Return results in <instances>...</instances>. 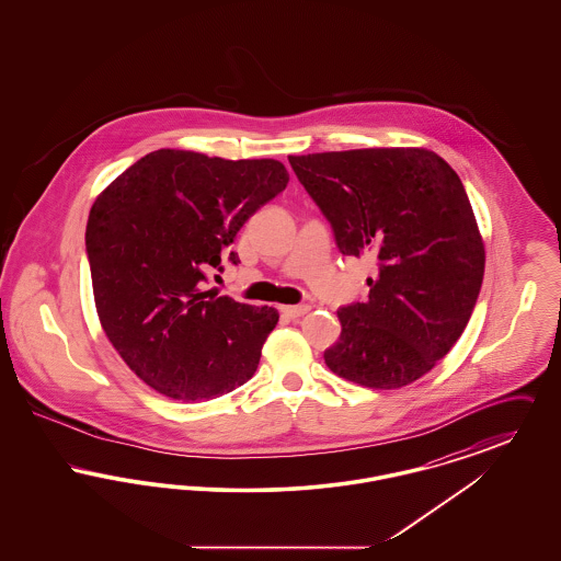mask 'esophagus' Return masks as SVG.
I'll use <instances>...</instances> for the list:
<instances>
[{"label":"esophagus","mask_w":561,"mask_h":561,"mask_svg":"<svg viewBox=\"0 0 561 561\" xmlns=\"http://www.w3.org/2000/svg\"><path fill=\"white\" fill-rule=\"evenodd\" d=\"M311 311V307L309 305H294V307H282V313L286 316V318H290V320H296V318H302L305 313H309Z\"/></svg>","instance_id":"esophagus-1"}]
</instances>
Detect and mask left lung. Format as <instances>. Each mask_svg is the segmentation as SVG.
Listing matches in <instances>:
<instances>
[{
    "instance_id": "obj_1",
    "label": "left lung",
    "mask_w": 561,
    "mask_h": 561,
    "mask_svg": "<svg viewBox=\"0 0 561 561\" xmlns=\"http://www.w3.org/2000/svg\"><path fill=\"white\" fill-rule=\"evenodd\" d=\"M345 256L370 254L366 302L339 309L325 366L370 389L427 374L460 339L480 296L485 252L458 174L414 147L290 156Z\"/></svg>"
}]
</instances>
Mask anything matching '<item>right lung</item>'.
<instances>
[{
	"label": "right lung",
	"instance_id": "right-lung-1",
	"mask_svg": "<svg viewBox=\"0 0 561 561\" xmlns=\"http://www.w3.org/2000/svg\"><path fill=\"white\" fill-rule=\"evenodd\" d=\"M288 181L277 160L160 149L92 204L85 252L99 320L128 368L161 396L214 400L256 373L277 309L204 293L202 282ZM229 261L240 263L236 252Z\"/></svg>",
	"mask_w": 561,
	"mask_h": 561
}]
</instances>
